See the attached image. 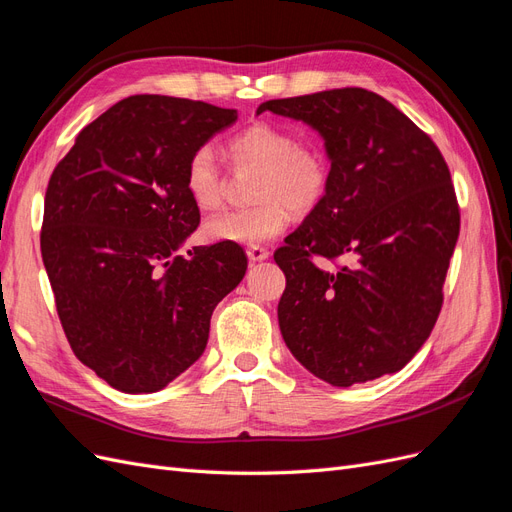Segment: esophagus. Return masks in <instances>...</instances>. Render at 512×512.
<instances>
[{
    "label": "esophagus",
    "mask_w": 512,
    "mask_h": 512,
    "mask_svg": "<svg viewBox=\"0 0 512 512\" xmlns=\"http://www.w3.org/2000/svg\"><path fill=\"white\" fill-rule=\"evenodd\" d=\"M248 258H250V262H262V260L269 258V250L262 248V245H250Z\"/></svg>",
    "instance_id": "1"
}]
</instances>
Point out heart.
<instances>
[{
	"mask_svg": "<svg viewBox=\"0 0 512 512\" xmlns=\"http://www.w3.org/2000/svg\"><path fill=\"white\" fill-rule=\"evenodd\" d=\"M226 156L235 167L260 169L256 201L248 209H231L203 224L207 239L218 243L260 245L277 237L294 214H309L328 188V161L324 152L298 142V135L273 122H254L228 139ZM186 195L201 211L216 209L222 201V175L216 154L201 146L186 163Z\"/></svg>",
	"mask_w": 512,
	"mask_h": 512,
	"instance_id": "1",
	"label": "heart"
}]
</instances>
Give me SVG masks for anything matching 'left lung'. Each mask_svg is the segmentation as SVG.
I'll list each match as a JSON object with an SVG mask.
<instances>
[{
  "mask_svg": "<svg viewBox=\"0 0 512 512\" xmlns=\"http://www.w3.org/2000/svg\"><path fill=\"white\" fill-rule=\"evenodd\" d=\"M303 120L324 139L328 188L275 262L281 337L309 373L349 387L398 373L426 343L460 235L451 173L411 118L366 88L271 99L256 114ZM313 255H349L324 272Z\"/></svg>",
  "mask_w": 512,
  "mask_h": 512,
  "instance_id": "left-lung-1",
  "label": "left lung"
}]
</instances>
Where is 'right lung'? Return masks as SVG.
<instances>
[{"label": "right lung", "instance_id": "add662e5", "mask_svg": "<svg viewBox=\"0 0 512 512\" xmlns=\"http://www.w3.org/2000/svg\"><path fill=\"white\" fill-rule=\"evenodd\" d=\"M235 120L203 101L133 95L84 127L50 175L40 243L59 320L114 390L152 394L195 364L211 313L248 269L237 243L180 254L201 220L188 158Z\"/></svg>", "mask_w": 512, "mask_h": 512}]
</instances>
